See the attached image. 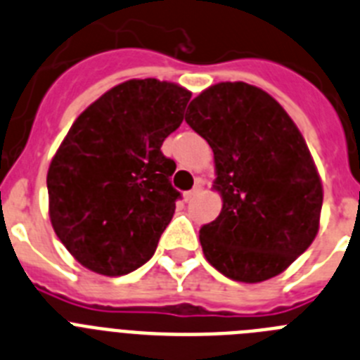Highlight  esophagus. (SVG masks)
<instances>
[{
    "instance_id": "1",
    "label": "esophagus",
    "mask_w": 360,
    "mask_h": 360,
    "mask_svg": "<svg viewBox=\"0 0 360 360\" xmlns=\"http://www.w3.org/2000/svg\"><path fill=\"white\" fill-rule=\"evenodd\" d=\"M202 192V184L201 183H198L195 184V186H193L192 190H190V192H186L184 193V201H192L193 198H198L199 193Z\"/></svg>"
}]
</instances>
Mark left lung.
I'll use <instances>...</instances> for the list:
<instances>
[{
    "label": "left lung",
    "mask_w": 360,
    "mask_h": 360,
    "mask_svg": "<svg viewBox=\"0 0 360 360\" xmlns=\"http://www.w3.org/2000/svg\"><path fill=\"white\" fill-rule=\"evenodd\" d=\"M186 123L214 152L223 208L199 230L202 254L239 283L283 274L314 243L323 183L304 137L270 94L243 81L202 90Z\"/></svg>",
    "instance_id": "1"
}]
</instances>
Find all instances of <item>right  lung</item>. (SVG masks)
I'll list each match as a JSON object with an SVG mask.
<instances>
[{"instance_id":"right-lung-1","label":"right lung","mask_w":360,"mask_h":360,"mask_svg":"<svg viewBox=\"0 0 360 360\" xmlns=\"http://www.w3.org/2000/svg\"><path fill=\"white\" fill-rule=\"evenodd\" d=\"M190 98L170 81L128 79L77 115L50 161L46 188L52 228L79 264L120 277L154 255L181 198L170 183L176 162L161 145Z\"/></svg>"}]
</instances>
